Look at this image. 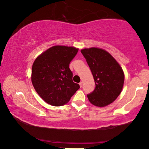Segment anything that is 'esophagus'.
Wrapping results in <instances>:
<instances>
[{"label":"esophagus","mask_w":149,"mask_h":149,"mask_svg":"<svg viewBox=\"0 0 149 149\" xmlns=\"http://www.w3.org/2000/svg\"><path fill=\"white\" fill-rule=\"evenodd\" d=\"M79 86H80V87H82V82H80L79 84Z\"/></svg>","instance_id":"34e87169"}]
</instances>
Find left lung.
I'll list each match as a JSON object with an SVG mask.
<instances>
[{"instance_id": "left-lung-1", "label": "left lung", "mask_w": 149, "mask_h": 149, "mask_svg": "<svg viewBox=\"0 0 149 149\" xmlns=\"http://www.w3.org/2000/svg\"><path fill=\"white\" fill-rule=\"evenodd\" d=\"M86 59L95 82V88L87 95L89 102L96 107L111 104L120 94L124 74L118 62L107 51L92 47L81 50Z\"/></svg>"}]
</instances>
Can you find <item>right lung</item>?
Returning <instances> with one entry per match:
<instances>
[{
    "label": "right lung",
    "instance_id": "obj_1",
    "mask_svg": "<svg viewBox=\"0 0 149 149\" xmlns=\"http://www.w3.org/2000/svg\"><path fill=\"white\" fill-rule=\"evenodd\" d=\"M78 49L53 46L37 58L32 65L31 81L36 92L45 102L60 107L69 102L79 89L72 80L70 63Z\"/></svg>",
    "mask_w": 149,
    "mask_h": 149
}]
</instances>
